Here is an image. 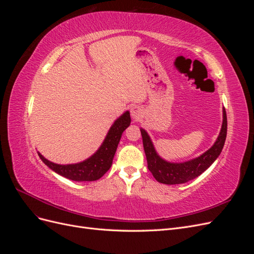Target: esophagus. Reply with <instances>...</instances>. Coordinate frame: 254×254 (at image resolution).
I'll list each match as a JSON object with an SVG mask.
<instances>
[{"label":"esophagus","mask_w":254,"mask_h":254,"mask_svg":"<svg viewBox=\"0 0 254 254\" xmlns=\"http://www.w3.org/2000/svg\"><path fill=\"white\" fill-rule=\"evenodd\" d=\"M131 117H132V119L133 120H139V119H141V117H142V113H143V110H142V108L141 107H139V106H134L133 108H131Z\"/></svg>","instance_id":"34e87169"}]
</instances>
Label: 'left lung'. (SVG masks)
Segmentation results:
<instances>
[{
  "instance_id": "left-lung-1",
  "label": "left lung",
  "mask_w": 254,
  "mask_h": 254,
  "mask_svg": "<svg viewBox=\"0 0 254 254\" xmlns=\"http://www.w3.org/2000/svg\"><path fill=\"white\" fill-rule=\"evenodd\" d=\"M227 126V113L224 108L222 110V125L216 142L201 156L182 163L167 162L161 158L153 147L150 136L143 128H141L140 130L148 170L158 182L163 184H181L195 179L196 177L200 176L207 170L220 155L226 141Z\"/></svg>"
}]
</instances>
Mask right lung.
Segmentation results:
<instances>
[{"label":"right lung","mask_w":254,"mask_h":254,"mask_svg":"<svg viewBox=\"0 0 254 254\" xmlns=\"http://www.w3.org/2000/svg\"><path fill=\"white\" fill-rule=\"evenodd\" d=\"M130 122H131L130 113L129 111H126L113 123L98 150L93 156L82 161V162L61 165L51 162L48 159H45L40 152H38V155L45 165H48L52 171L64 177V178L73 181L98 180L111 167L122 133L130 125Z\"/></svg>","instance_id":"obj_1"}]
</instances>
